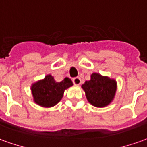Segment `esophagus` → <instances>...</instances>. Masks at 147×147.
<instances>
[{
	"instance_id": "1",
	"label": "esophagus",
	"mask_w": 147,
	"mask_h": 147,
	"mask_svg": "<svg viewBox=\"0 0 147 147\" xmlns=\"http://www.w3.org/2000/svg\"><path fill=\"white\" fill-rule=\"evenodd\" d=\"M72 82L75 85H80L81 84V80L80 77H75L72 79Z\"/></svg>"
}]
</instances>
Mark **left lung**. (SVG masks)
I'll return each instance as SVG.
<instances>
[{"label":"left lung","instance_id":"1","mask_svg":"<svg viewBox=\"0 0 147 147\" xmlns=\"http://www.w3.org/2000/svg\"><path fill=\"white\" fill-rule=\"evenodd\" d=\"M88 102L96 107H105L113 100L117 82L98 73L91 75V80L82 85Z\"/></svg>","mask_w":147,"mask_h":147}]
</instances>
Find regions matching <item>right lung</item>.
<instances>
[{
    "label": "right lung",
    "mask_w": 147,
    "mask_h": 147,
    "mask_svg": "<svg viewBox=\"0 0 147 147\" xmlns=\"http://www.w3.org/2000/svg\"><path fill=\"white\" fill-rule=\"evenodd\" d=\"M71 79L66 77L61 82H56L51 75L34 83L31 87L34 100L42 107H52L60 101L67 88L72 86Z\"/></svg>",
    "instance_id": "add662e5"
}]
</instances>
